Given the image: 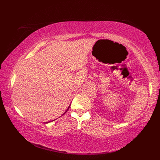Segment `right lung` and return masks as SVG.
Returning <instances> with one entry per match:
<instances>
[{
    "label": "right lung",
    "mask_w": 160,
    "mask_h": 160,
    "mask_svg": "<svg viewBox=\"0 0 160 160\" xmlns=\"http://www.w3.org/2000/svg\"><path fill=\"white\" fill-rule=\"evenodd\" d=\"M69 107H70V106H69L68 107V108H67V110L65 111V113H63V114L62 115H64V114H65V113H66V112H67V110H69ZM55 120H56V119H54V120H52V121H48V122H45L44 123L47 124V123H48V122H52V121H55Z\"/></svg>",
    "instance_id": "obj_1"
}]
</instances>
